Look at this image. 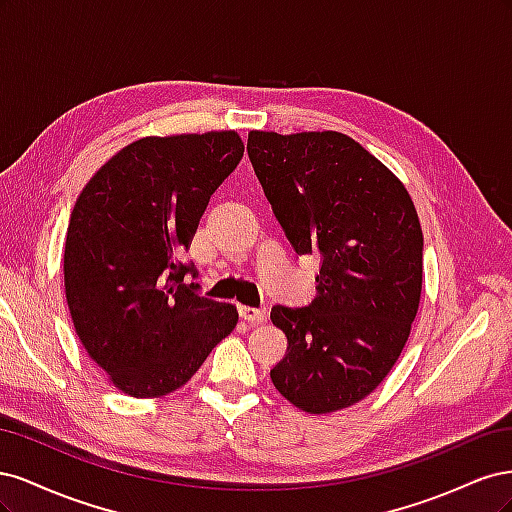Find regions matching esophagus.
<instances>
[{"label": "esophagus", "instance_id": "obj_1", "mask_svg": "<svg viewBox=\"0 0 512 512\" xmlns=\"http://www.w3.org/2000/svg\"><path fill=\"white\" fill-rule=\"evenodd\" d=\"M239 316L245 320V322H267V309L265 307H247V305H241L239 307Z\"/></svg>", "mask_w": 512, "mask_h": 512}]
</instances>
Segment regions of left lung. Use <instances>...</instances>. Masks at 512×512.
<instances>
[{
  "instance_id": "8db88e82",
  "label": "left lung",
  "mask_w": 512,
  "mask_h": 512,
  "mask_svg": "<svg viewBox=\"0 0 512 512\" xmlns=\"http://www.w3.org/2000/svg\"><path fill=\"white\" fill-rule=\"evenodd\" d=\"M247 156L294 252L318 254L309 307L271 309L288 348L271 369L294 408L359 404L404 350L423 288V230L389 168L348 134L252 130Z\"/></svg>"
}]
</instances>
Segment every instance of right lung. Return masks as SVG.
Masks as SVG:
<instances>
[{"label": "right lung", "mask_w": 512, "mask_h": 512, "mask_svg": "<svg viewBox=\"0 0 512 512\" xmlns=\"http://www.w3.org/2000/svg\"><path fill=\"white\" fill-rule=\"evenodd\" d=\"M243 149L235 130L138 138L76 198L66 301L83 348L123 395L177 391L237 327L235 305L183 284L192 267L179 256Z\"/></svg>", "instance_id": "add662e5"}]
</instances>
